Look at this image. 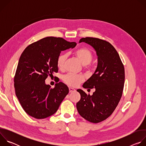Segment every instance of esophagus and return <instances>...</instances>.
Here are the masks:
<instances>
[{"mask_svg":"<svg viewBox=\"0 0 146 146\" xmlns=\"http://www.w3.org/2000/svg\"><path fill=\"white\" fill-rule=\"evenodd\" d=\"M69 92H74V91H76L74 88H72V87H69Z\"/></svg>","mask_w":146,"mask_h":146,"instance_id":"34e87169","label":"esophagus"}]
</instances>
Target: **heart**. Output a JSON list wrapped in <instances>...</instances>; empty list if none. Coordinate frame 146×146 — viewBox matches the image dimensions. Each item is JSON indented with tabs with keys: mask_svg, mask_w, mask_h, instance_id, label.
<instances>
[{
	"mask_svg": "<svg viewBox=\"0 0 146 146\" xmlns=\"http://www.w3.org/2000/svg\"><path fill=\"white\" fill-rule=\"evenodd\" d=\"M74 54L84 65H88L93 58L92 53L87 48H79L75 51ZM67 58L68 55L66 53L61 54L58 56L56 64L59 69H62L64 68ZM63 80L68 85L76 87L84 80V78L82 75L69 73L63 77Z\"/></svg>",
	"mask_w": 146,
	"mask_h": 146,
	"instance_id": "1",
	"label": "heart"
}]
</instances>
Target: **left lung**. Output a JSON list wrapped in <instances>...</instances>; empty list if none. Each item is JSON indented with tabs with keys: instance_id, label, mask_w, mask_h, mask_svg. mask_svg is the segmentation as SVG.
<instances>
[{
	"instance_id": "1",
	"label": "left lung",
	"mask_w": 146,
	"mask_h": 146,
	"mask_svg": "<svg viewBox=\"0 0 146 146\" xmlns=\"http://www.w3.org/2000/svg\"><path fill=\"white\" fill-rule=\"evenodd\" d=\"M92 46L98 56L94 73L82 85L84 88H95L92 95L82 90H77L81 99L76 107L80 115L86 120L98 123L108 118L121 99L125 81V70L119 54L108 41L98 38L80 40ZM89 90V89H88Z\"/></svg>"
}]
</instances>
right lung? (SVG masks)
I'll return each instance as SVG.
<instances>
[{
	"mask_svg": "<svg viewBox=\"0 0 146 146\" xmlns=\"http://www.w3.org/2000/svg\"><path fill=\"white\" fill-rule=\"evenodd\" d=\"M77 43L60 37H47L28 46L21 55L14 77L16 96L25 111L36 119L54 114L69 93L64 83L54 88L46 84L48 76L58 72L60 52L73 48Z\"/></svg>",
	"mask_w": 146,
	"mask_h": 146,
	"instance_id": "1",
	"label": "right lung"
}]
</instances>
